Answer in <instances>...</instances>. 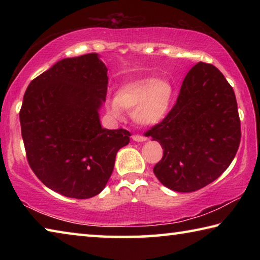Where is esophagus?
<instances>
[{"instance_id":"1","label":"esophagus","mask_w":260,"mask_h":260,"mask_svg":"<svg viewBox=\"0 0 260 260\" xmlns=\"http://www.w3.org/2000/svg\"><path fill=\"white\" fill-rule=\"evenodd\" d=\"M132 139H133L135 142H144V141H147V138H144L142 135H133Z\"/></svg>"}]
</instances>
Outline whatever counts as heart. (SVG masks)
<instances>
[{
	"label": "heart",
	"instance_id": "obj_1",
	"mask_svg": "<svg viewBox=\"0 0 260 260\" xmlns=\"http://www.w3.org/2000/svg\"><path fill=\"white\" fill-rule=\"evenodd\" d=\"M173 96L170 81L153 77L140 78L121 85L116 98L108 100V110L114 117H121L122 110H128L138 125L155 126L165 119Z\"/></svg>",
	"mask_w": 260,
	"mask_h": 260
}]
</instances>
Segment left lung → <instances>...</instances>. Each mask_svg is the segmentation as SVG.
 Masks as SVG:
<instances>
[{"mask_svg": "<svg viewBox=\"0 0 260 260\" xmlns=\"http://www.w3.org/2000/svg\"><path fill=\"white\" fill-rule=\"evenodd\" d=\"M147 135L164 150L153 173L165 187L190 192L208 186L225 172L240 146L234 90L217 68L200 61L184 78L173 109Z\"/></svg>", "mask_w": 260, "mask_h": 260, "instance_id": "8db88e82", "label": "left lung"}]
</instances>
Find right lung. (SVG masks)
Wrapping results in <instances>:
<instances>
[{"label": "right lung", "mask_w": 260, "mask_h": 260, "mask_svg": "<svg viewBox=\"0 0 260 260\" xmlns=\"http://www.w3.org/2000/svg\"><path fill=\"white\" fill-rule=\"evenodd\" d=\"M108 69L99 54L64 58L40 74L25 91L19 119L27 160L51 190L85 200L103 190L126 129L101 125Z\"/></svg>", "instance_id": "add662e5"}]
</instances>
